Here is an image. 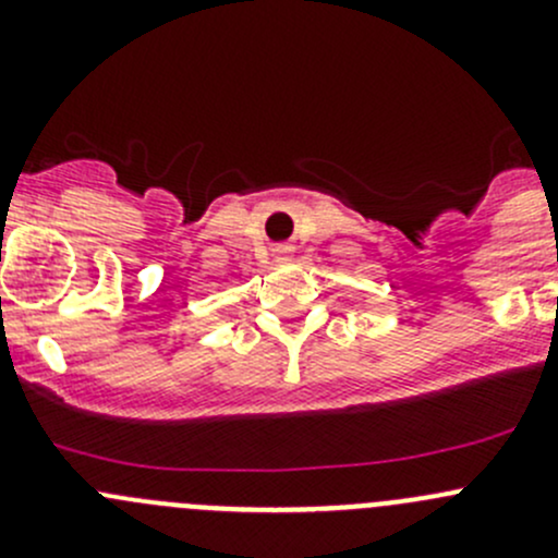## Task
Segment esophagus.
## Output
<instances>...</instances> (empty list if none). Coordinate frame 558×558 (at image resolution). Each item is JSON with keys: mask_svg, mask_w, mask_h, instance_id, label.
I'll list each match as a JSON object with an SVG mask.
<instances>
[{"mask_svg": "<svg viewBox=\"0 0 558 558\" xmlns=\"http://www.w3.org/2000/svg\"><path fill=\"white\" fill-rule=\"evenodd\" d=\"M272 253H275V258H286L291 253V247L289 245H275Z\"/></svg>", "mask_w": 558, "mask_h": 558, "instance_id": "1", "label": "esophagus"}]
</instances>
